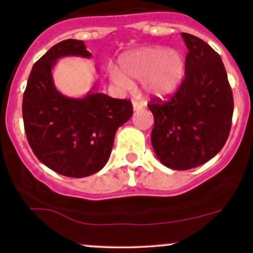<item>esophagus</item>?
<instances>
[{
  "mask_svg": "<svg viewBox=\"0 0 253 253\" xmlns=\"http://www.w3.org/2000/svg\"><path fill=\"white\" fill-rule=\"evenodd\" d=\"M132 104H133V109L134 110H140L144 107L143 102H140V101H138V100H133Z\"/></svg>",
  "mask_w": 253,
  "mask_h": 253,
  "instance_id": "obj_1",
  "label": "esophagus"
}]
</instances>
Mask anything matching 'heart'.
Here are the masks:
<instances>
[{
    "instance_id": "b5f03b06",
    "label": "heart",
    "mask_w": 253,
    "mask_h": 253,
    "mask_svg": "<svg viewBox=\"0 0 253 253\" xmlns=\"http://www.w3.org/2000/svg\"><path fill=\"white\" fill-rule=\"evenodd\" d=\"M123 72L112 69L110 77L124 88H132L130 80L143 82L151 96L164 97L172 94L182 83L185 60L179 52L165 47H144L124 54L120 59Z\"/></svg>"
}]
</instances>
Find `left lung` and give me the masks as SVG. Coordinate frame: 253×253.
<instances>
[{"instance_id": "obj_1", "label": "left lung", "mask_w": 253, "mask_h": 253, "mask_svg": "<svg viewBox=\"0 0 253 253\" xmlns=\"http://www.w3.org/2000/svg\"><path fill=\"white\" fill-rule=\"evenodd\" d=\"M188 48L185 76L168 101L147 104L155 126L153 150L165 167L188 170L205 164L227 140L233 115V94L225 66L207 42L182 33Z\"/></svg>"}]
</instances>
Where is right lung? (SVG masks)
<instances>
[{
	"label": "right lung",
	"mask_w": 253,
	"mask_h": 253,
	"mask_svg": "<svg viewBox=\"0 0 253 253\" xmlns=\"http://www.w3.org/2000/svg\"><path fill=\"white\" fill-rule=\"evenodd\" d=\"M90 58L82 40L56 43L33 65L22 100L28 144L37 158L60 175L81 178L100 171L108 162L115 133L133 114L129 100L92 90L83 98L60 94L52 78L57 59Z\"/></svg>",
	"instance_id": "add662e5"
}]
</instances>
